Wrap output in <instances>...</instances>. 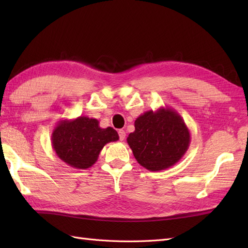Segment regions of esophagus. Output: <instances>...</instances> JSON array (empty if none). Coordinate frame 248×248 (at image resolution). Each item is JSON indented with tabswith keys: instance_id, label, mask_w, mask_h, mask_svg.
Listing matches in <instances>:
<instances>
[{
	"instance_id": "1",
	"label": "esophagus",
	"mask_w": 248,
	"mask_h": 248,
	"mask_svg": "<svg viewBox=\"0 0 248 248\" xmlns=\"http://www.w3.org/2000/svg\"><path fill=\"white\" fill-rule=\"evenodd\" d=\"M118 134H119V140H124L125 139V132L124 130H119L118 131Z\"/></svg>"
}]
</instances>
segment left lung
<instances>
[{
    "instance_id": "1",
    "label": "left lung",
    "mask_w": 248,
    "mask_h": 248,
    "mask_svg": "<svg viewBox=\"0 0 248 248\" xmlns=\"http://www.w3.org/2000/svg\"><path fill=\"white\" fill-rule=\"evenodd\" d=\"M127 141L139 164L151 171L164 170L182 159L191 134L180 115L171 108L148 110L136 118Z\"/></svg>"
}]
</instances>
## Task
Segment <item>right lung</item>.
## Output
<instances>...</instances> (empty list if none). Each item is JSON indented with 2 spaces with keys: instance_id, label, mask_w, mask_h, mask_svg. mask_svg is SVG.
Here are the masks:
<instances>
[{
  "instance_id": "obj_1",
  "label": "right lung",
  "mask_w": 248,
  "mask_h": 248,
  "mask_svg": "<svg viewBox=\"0 0 248 248\" xmlns=\"http://www.w3.org/2000/svg\"><path fill=\"white\" fill-rule=\"evenodd\" d=\"M118 140L116 130L110 127L100 128L97 119L86 116L59 121L51 136L56 155L78 170L93 166L103 147Z\"/></svg>"
}]
</instances>
